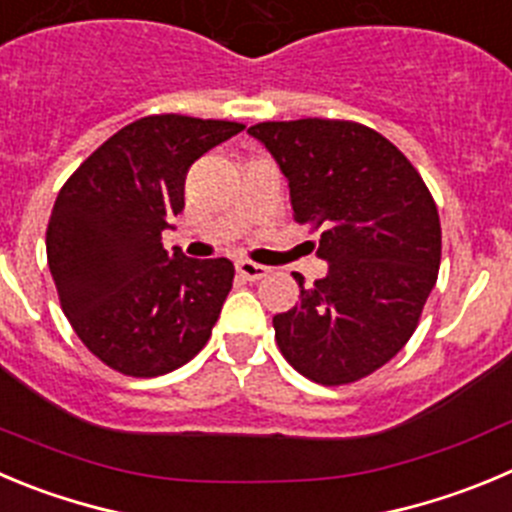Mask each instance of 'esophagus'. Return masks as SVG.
Listing matches in <instances>:
<instances>
[{"label": "esophagus", "instance_id": "esophagus-1", "mask_svg": "<svg viewBox=\"0 0 512 512\" xmlns=\"http://www.w3.org/2000/svg\"><path fill=\"white\" fill-rule=\"evenodd\" d=\"M237 272H240L245 280H262L267 278V267L265 265H257V262L250 260H237Z\"/></svg>", "mask_w": 512, "mask_h": 512}]
</instances>
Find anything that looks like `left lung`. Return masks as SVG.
Here are the masks:
<instances>
[{
	"instance_id": "left-lung-1",
	"label": "left lung",
	"mask_w": 512,
	"mask_h": 512,
	"mask_svg": "<svg viewBox=\"0 0 512 512\" xmlns=\"http://www.w3.org/2000/svg\"><path fill=\"white\" fill-rule=\"evenodd\" d=\"M278 161L293 219L321 229L326 278L272 318L288 364L323 386L351 384L404 348L437 283L442 229L419 171L381 133L353 121L247 128Z\"/></svg>"
}]
</instances>
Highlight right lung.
<instances>
[{
    "label": "right lung",
    "instance_id": "obj_1",
    "mask_svg": "<svg viewBox=\"0 0 512 512\" xmlns=\"http://www.w3.org/2000/svg\"><path fill=\"white\" fill-rule=\"evenodd\" d=\"M242 123L146 116L98 146L65 181L47 224V262L80 341L126 376H161L212 336L234 265L166 252L191 164Z\"/></svg>",
    "mask_w": 512,
    "mask_h": 512
}]
</instances>
